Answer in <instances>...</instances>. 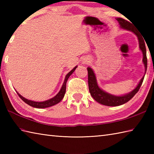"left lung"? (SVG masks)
<instances>
[{"label": "left lung", "instance_id": "obj_1", "mask_svg": "<svg viewBox=\"0 0 154 154\" xmlns=\"http://www.w3.org/2000/svg\"><path fill=\"white\" fill-rule=\"evenodd\" d=\"M117 21L119 22L120 27L124 29H126L127 30L131 31L133 33H134L136 36L138 37V42H139V47L140 50L142 51L143 54V63L144 64L145 66V74L146 73L147 70V63H148V61H147V57H146V45L145 42L143 40V37L140 34L138 31L133 28V25L131 23L128 21L122 18H117ZM88 71V84H89V92L91 93V95L92 96L93 99L95 100L97 102L99 103L103 104V105L109 106H116L119 105H122V104L126 103L132 99V98L135 95V94L138 93L140 87H141L142 82L144 79L145 75L140 80L138 85L131 92L124 94L122 96H116L113 95L108 93L105 91L102 90L99 87L97 82V79L95 74H94V71L91 67H87Z\"/></svg>", "mask_w": 154, "mask_h": 154}]
</instances>
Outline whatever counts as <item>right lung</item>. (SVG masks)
Wrapping results in <instances>:
<instances>
[{
	"mask_svg": "<svg viewBox=\"0 0 154 154\" xmlns=\"http://www.w3.org/2000/svg\"><path fill=\"white\" fill-rule=\"evenodd\" d=\"M77 67V66H75L73 69H72L71 71L69 72V73L67 74L66 76H65V80L63 85H62L61 89L60 91L56 95H55L54 97L51 98V99L43 101V102H35V101H33V100H28L26 99H25L24 97H23L22 96H21L18 92H16L18 94V95L20 97V98L24 101V103H26V104H28V105H30L32 107L34 108H38V109H44V108H48L50 107L51 106H54L55 104H56L57 103H59L60 101L63 99V98L64 97L65 91H66V83L69 79V77H70V75L73 73L74 71L75 70V69Z\"/></svg>",
	"mask_w": 154,
	"mask_h": 154,
	"instance_id": "obj_1",
	"label": "right lung"
}]
</instances>
